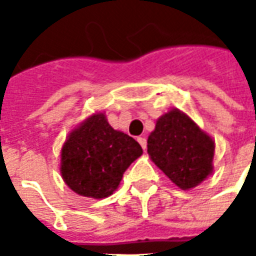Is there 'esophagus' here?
<instances>
[{
	"label": "esophagus",
	"instance_id": "obj_1",
	"mask_svg": "<svg viewBox=\"0 0 256 256\" xmlns=\"http://www.w3.org/2000/svg\"><path fill=\"white\" fill-rule=\"evenodd\" d=\"M138 142H140V145H141V146H142V150H146V140H145V137H138Z\"/></svg>",
	"mask_w": 256,
	"mask_h": 256
}]
</instances>
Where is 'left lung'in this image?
<instances>
[{
  "label": "left lung",
  "instance_id": "obj_1",
  "mask_svg": "<svg viewBox=\"0 0 256 256\" xmlns=\"http://www.w3.org/2000/svg\"><path fill=\"white\" fill-rule=\"evenodd\" d=\"M215 142L178 108L156 120L148 137L150 160L182 190L198 186L212 174Z\"/></svg>",
  "mask_w": 256,
  "mask_h": 256
}]
</instances>
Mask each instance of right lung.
Segmentation results:
<instances>
[{"mask_svg":"<svg viewBox=\"0 0 256 256\" xmlns=\"http://www.w3.org/2000/svg\"><path fill=\"white\" fill-rule=\"evenodd\" d=\"M141 155L142 148L133 137L112 128L104 112H96L68 134L60 172L75 193L104 198L116 190L124 172Z\"/></svg>","mask_w":256,"mask_h":256,"instance_id":"right-lung-1","label":"right lung"}]
</instances>
